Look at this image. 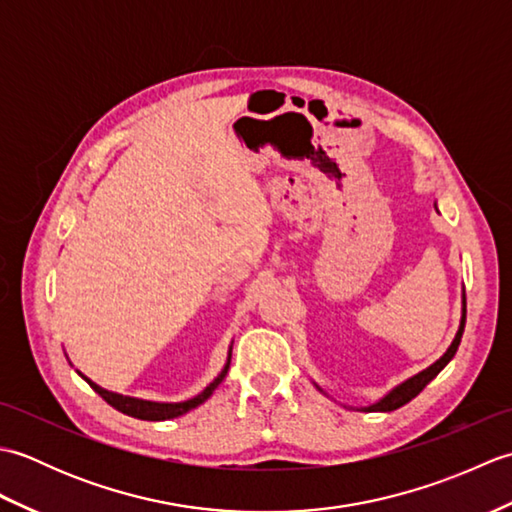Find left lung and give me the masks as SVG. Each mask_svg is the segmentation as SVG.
Returning <instances> with one entry per match:
<instances>
[{"label":"left lung","mask_w":512,"mask_h":512,"mask_svg":"<svg viewBox=\"0 0 512 512\" xmlns=\"http://www.w3.org/2000/svg\"><path fill=\"white\" fill-rule=\"evenodd\" d=\"M464 308H462V321H460V330H458V334H455V339H453V343H451V347L447 352H444V356H440V361H436L433 363L431 367H427L424 369V372H420V374H416L413 378H409V380H405V383L402 385H398L394 391H389V394L380 400V402H376V405H372V407H367L365 411H394V409H398V407H402V405H407V402L411 400V398H416L420 391L427 387L433 378H436L442 369H444V365H447L451 358L455 356V352H458V347H460V341H462V334H464V325H466V295H464Z\"/></svg>","instance_id":"obj_1"}]
</instances>
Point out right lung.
Returning a JSON list of instances; mask_svg holds the SVG:
<instances>
[{
    "label": "right lung",
    "instance_id": "add662e5",
    "mask_svg": "<svg viewBox=\"0 0 512 512\" xmlns=\"http://www.w3.org/2000/svg\"><path fill=\"white\" fill-rule=\"evenodd\" d=\"M228 365H231V356H228V363L222 369V374L217 376L213 383L202 391V394H198V396L191 398V400L176 402V405H165V402H149V400H138V398H129V396H121V394H112V391H107V389L99 387L96 383H92L90 378H85L83 374L81 376L88 380L90 387L107 402V405H112L114 409L127 413V416L140 418V420H169V418H178V416H182V413H187V411L195 409L198 405H202V402L213 394L215 387L224 380V376L228 372Z\"/></svg>",
    "mask_w": 512,
    "mask_h": 512
}]
</instances>
